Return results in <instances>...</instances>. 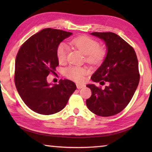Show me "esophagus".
<instances>
[{
	"mask_svg": "<svg viewBox=\"0 0 152 152\" xmlns=\"http://www.w3.org/2000/svg\"><path fill=\"white\" fill-rule=\"evenodd\" d=\"M76 86H77V88L80 89V88H84V87H85V85H84V84H83L77 83V84H76Z\"/></svg>",
	"mask_w": 152,
	"mask_h": 152,
	"instance_id": "1",
	"label": "esophagus"
}]
</instances>
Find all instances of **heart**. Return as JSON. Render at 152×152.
<instances>
[{"mask_svg": "<svg viewBox=\"0 0 152 152\" xmlns=\"http://www.w3.org/2000/svg\"><path fill=\"white\" fill-rule=\"evenodd\" d=\"M69 43L86 55L87 61L91 64H99L104 57L105 51L102 48H99V43L87 36H78L71 39ZM67 53L68 48L65 44L61 43L57 49V57L60 62H62L66 60ZM86 72V69L84 68L71 66L65 69L64 73L69 78L75 81H81L83 80L84 75Z\"/></svg>", "mask_w": 152, "mask_h": 152, "instance_id": "b5f03b06", "label": "heart"}]
</instances>
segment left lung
Masks as SVG:
<instances>
[{"label":"left lung","instance_id":"1","mask_svg":"<svg viewBox=\"0 0 152 152\" xmlns=\"http://www.w3.org/2000/svg\"><path fill=\"white\" fill-rule=\"evenodd\" d=\"M91 35L103 40L107 55L103 62L91 76L104 89L87 84L91 96L86 100L88 109L101 117L120 113L132 100L140 82L138 60L134 49L119 35L111 32H93Z\"/></svg>","mask_w":152,"mask_h":152}]
</instances>
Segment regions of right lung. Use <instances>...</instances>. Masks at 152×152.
<instances>
[{"mask_svg":"<svg viewBox=\"0 0 152 152\" xmlns=\"http://www.w3.org/2000/svg\"><path fill=\"white\" fill-rule=\"evenodd\" d=\"M72 34L47 28L29 38L18 51L15 86L23 102L35 113L49 115L60 111L76 89L70 80L61 79L58 84L49 83L47 80L59 65L58 47Z\"/></svg>","mask_w":152,"mask_h":152,"instance_id":"obj_1","label":"right lung"}]
</instances>
